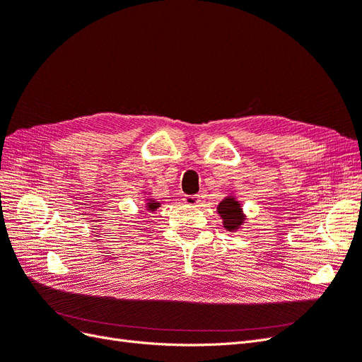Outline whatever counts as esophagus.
<instances>
[{"label": "esophagus", "mask_w": 362, "mask_h": 362, "mask_svg": "<svg viewBox=\"0 0 362 362\" xmlns=\"http://www.w3.org/2000/svg\"><path fill=\"white\" fill-rule=\"evenodd\" d=\"M187 205H192V206H198L199 202H201V196L199 194H185L184 199H182Z\"/></svg>", "instance_id": "obj_1"}]
</instances>
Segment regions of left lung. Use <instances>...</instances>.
<instances>
[{"instance_id": "8db88e82", "label": "left lung", "mask_w": 362, "mask_h": 362, "mask_svg": "<svg viewBox=\"0 0 362 362\" xmlns=\"http://www.w3.org/2000/svg\"><path fill=\"white\" fill-rule=\"evenodd\" d=\"M218 213H221L223 218V226L229 229V231H234L243 222L242 208H240V204L235 202L233 198H226L218 204Z\"/></svg>"}]
</instances>
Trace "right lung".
I'll use <instances>...</instances> for the list:
<instances>
[{"label": "right lung", "instance_id": "add662e5", "mask_svg": "<svg viewBox=\"0 0 362 362\" xmlns=\"http://www.w3.org/2000/svg\"><path fill=\"white\" fill-rule=\"evenodd\" d=\"M157 206H158V204H156V202H152V204H149V208H151V210H152V211H154Z\"/></svg>", "mask_w": 362, "mask_h": 362}]
</instances>
